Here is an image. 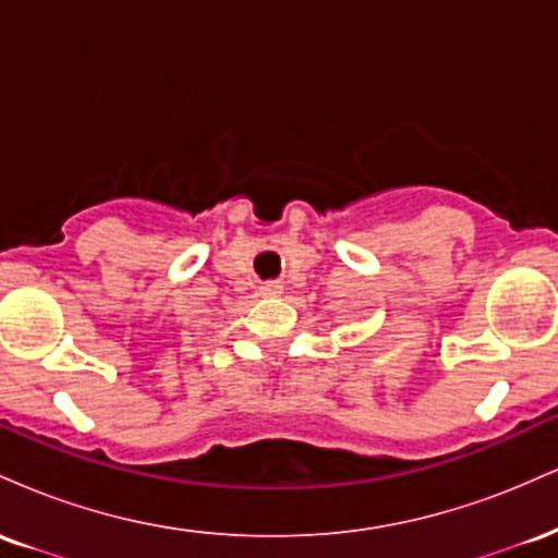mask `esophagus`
Listing matches in <instances>:
<instances>
[{"mask_svg":"<svg viewBox=\"0 0 558 558\" xmlns=\"http://www.w3.org/2000/svg\"><path fill=\"white\" fill-rule=\"evenodd\" d=\"M262 296H280L283 293V286L278 283V280H270V283H262Z\"/></svg>","mask_w":558,"mask_h":558,"instance_id":"obj_1","label":"esophagus"}]
</instances>
